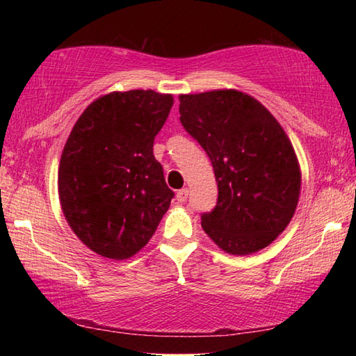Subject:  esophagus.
<instances>
[{
    "label": "esophagus",
    "instance_id": "34e87169",
    "mask_svg": "<svg viewBox=\"0 0 356 356\" xmlns=\"http://www.w3.org/2000/svg\"><path fill=\"white\" fill-rule=\"evenodd\" d=\"M186 197H188V190H186V188H182V190H179V191L176 193V200H177L179 202H185Z\"/></svg>",
    "mask_w": 356,
    "mask_h": 356
}]
</instances>
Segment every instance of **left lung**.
Masks as SVG:
<instances>
[{"label": "left lung", "instance_id": "left-lung-1", "mask_svg": "<svg viewBox=\"0 0 356 356\" xmlns=\"http://www.w3.org/2000/svg\"><path fill=\"white\" fill-rule=\"evenodd\" d=\"M180 122L212 161L218 201L202 229L229 254L265 248L297 209L301 171L284 129L261 102L236 89L179 95Z\"/></svg>", "mask_w": 356, "mask_h": 356}]
</instances>
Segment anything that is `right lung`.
<instances>
[{"mask_svg": "<svg viewBox=\"0 0 356 356\" xmlns=\"http://www.w3.org/2000/svg\"><path fill=\"white\" fill-rule=\"evenodd\" d=\"M174 99L152 89L95 99L72 129L58 193L72 231L97 254L122 261L147 245L174 196L154 140Z\"/></svg>", "mask_w": 356, "mask_h": 356, "instance_id": "right-lung-1", "label": "right lung"}]
</instances>
